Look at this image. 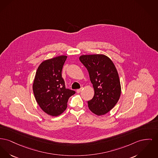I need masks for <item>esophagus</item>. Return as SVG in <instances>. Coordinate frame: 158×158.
I'll return each mask as SVG.
<instances>
[{"mask_svg": "<svg viewBox=\"0 0 158 158\" xmlns=\"http://www.w3.org/2000/svg\"><path fill=\"white\" fill-rule=\"evenodd\" d=\"M83 89V88H80V89H77L76 90V92L77 93H80L81 91H82V90Z\"/></svg>", "mask_w": 158, "mask_h": 158, "instance_id": "1", "label": "esophagus"}]
</instances>
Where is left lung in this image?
<instances>
[{"label": "left lung", "instance_id": "8db88e82", "mask_svg": "<svg viewBox=\"0 0 158 158\" xmlns=\"http://www.w3.org/2000/svg\"><path fill=\"white\" fill-rule=\"evenodd\" d=\"M79 60L87 69L94 89L88 102L89 110L100 116L108 113L118 102L121 94L119 74L113 61L103 54L83 55Z\"/></svg>", "mask_w": 158, "mask_h": 158}]
</instances>
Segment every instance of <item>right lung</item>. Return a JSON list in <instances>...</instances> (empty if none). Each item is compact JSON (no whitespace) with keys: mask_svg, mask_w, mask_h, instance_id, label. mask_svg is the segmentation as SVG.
I'll use <instances>...</instances> for the list:
<instances>
[{"mask_svg":"<svg viewBox=\"0 0 158 158\" xmlns=\"http://www.w3.org/2000/svg\"><path fill=\"white\" fill-rule=\"evenodd\" d=\"M67 57L58 56L44 61L37 68L33 84L37 104L43 111L52 116L64 111L69 98L75 94L74 91L65 88L61 75Z\"/></svg>","mask_w":158,"mask_h":158,"instance_id":"obj_1","label":"right lung"}]
</instances>
